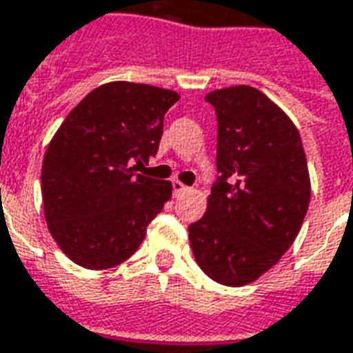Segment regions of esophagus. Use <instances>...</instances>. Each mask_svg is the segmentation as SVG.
<instances>
[{
	"label": "esophagus",
	"instance_id": "1",
	"mask_svg": "<svg viewBox=\"0 0 353 353\" xmlns=\"http://www.w3.org/2000/svg\"><path fill=\"white\" fill-rule=\"evenodd\" d=\"M172 188H174V194L176 196H179V194H183V192H187V190H190V188L187 187V185H183L181 181H172Z\"/></svg>",
	"mask_w": 353,
	"mask_h": 353
}]
</instances>
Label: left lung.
<instances>
[{
    "instance_id": "8db88e82",
    "label": "left lung",
    "mask_w": 353,
    "mask_h": 353,
    "mask_svg": "<svg viewBox=\"0 0 353 353\" xmlns=\"http://www.w3.org/2000/svg\"><path fill=\"white\" fill-rule=\"evenodd\" d=\"M216 112V172L190 248L216 283L242 287L272 268L302 228L311 198L302 139L278 105L248 85L207 94Z\"/></svg>"
}]
</instances>
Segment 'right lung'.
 Masks as SVG:
<instances>
[{"mask_svg": "<svg viewBox=\"0 0 353 353\" xmlns=\"http://www.w3.org/2000/svg\"><path fill=\"white\" fill-rule=\"evenodd\" d=\"M179 96L114 81L64 118L46 150L42 198L48 228L83 268L105 270L139 250L172 196V183L134 174L155 157L166 111Z\"/></svg>", "mask_w": 353, "mask_h": 353, "instance_id": "right-lung-1", "label": "right lung"}]
</instances>
